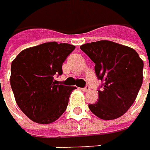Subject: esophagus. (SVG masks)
I'll list each match as a JSON object with an SVG mask.
<instances>
[{"mask_svg":"<svg viewBox=\"0 0 150 150\" xmlns=\"http://www.w3.org/2000/svg\"><path fill=\"white\" fill-rule=\"evenodd\" d=\"M81 90H82V91H84V92H87V91H89V90H90V87H89L88 86H86V87L82 88Z\"/></svg>","mask_w":150,"mask_h":150,"instance_id":"esophagus-1","label":"esophagus"}]
</instances>
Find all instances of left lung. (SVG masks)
<instances>
[{
    "mask_svg": "<svg viewBox=\"0 0 150 150\" xmlns=\"http://www.w3.org/2000/svg\"><path fill=\"white\" fill-rule=\"evenodd\" d=\"M96 64L99 100L89 104V110L99 118L116 119L134 103L143 80V61L138 53L127 46L110 40H100L80 46Z\"/></svg>",
    "mask_w": 150,
    "mask_h": 150,
    "instance_id": "1",
    "label": "left lung"
}]
</instances>
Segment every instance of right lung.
I'll return each instance as SVG.
<instances>
[{"instance_id":"right-lung-1","label":"right lung","mask_w":150,"mask_h":150,"mask_svg":"<svg viewBox=\"0 0 150 150\" xmlns=\"http://www.w3.org/2000/svg\"><path fill=\"white\" fill-rule=\"evenodd\" d=\"M75 46L47 42L24 49L11 63L10 86L16 104L33 121L50 124L65 111L75 86L59 85L63 63Z\"/></svg>"}]
</instances>
